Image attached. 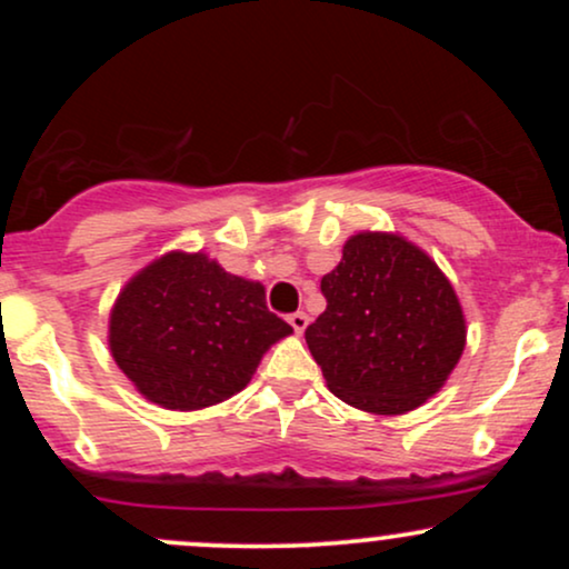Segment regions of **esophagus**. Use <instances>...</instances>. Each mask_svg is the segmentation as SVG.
Instances as JSON below:
<instances>
[{"mask_svg": "<svg viewBox=\"0 0 569 569\" xmlns=\"http://www.w3.org/2000/svg\"><path fill=\"white\" fill-rule=\"evenodd\" d=\"M289 323L293 326V331H297V335H302V331L307 329V323H310V318H307V312H291L289 316Z\"/></svg>", "mask_w": 569, "mask_h": 569, "instance_id": "1", "label": "esophagus"}]
</instances>
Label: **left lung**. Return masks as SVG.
Segmentation results:
<instances>
[{
  "mask_svg": "<svg viewBox=\"0 0 569 569\" xmlns=\"http://www.w3.org/2000/svg\"><path fill=\"white\" fill-rule=\"evenodd\" d=\"M326 310L307 348L337 398L403 415L447 382L466 348L460 302L428 253L398 234L358 232L321 280Z\"/></svg>",
  "mask_w": 569,
  "mask_h": 569,
  "instance_id": "obj_1",
  "label": "left lung"
}]
</instances>
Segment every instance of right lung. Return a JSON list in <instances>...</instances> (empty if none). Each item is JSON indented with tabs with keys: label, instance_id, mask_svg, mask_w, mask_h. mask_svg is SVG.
Masks as SVG:
<instances>
[{
	"label": "right lung",
	"instance_id": "right-lung-1",
	"mask_svg": "<svg viewBox=\"0 0 569 569\" xmlns=\"http://www.w3.org/2000/svg\"><path fill=\"white\" fill-rule=\"evenodd\" d=\"M291 335L262 283L224 272L206 253H166L122 289L109 321L117 367L149 401L202 409L243 390L259 358Z\"/></svg>",
	"mask_w": 569,
	"mask_h": 569
}]
</instances>
